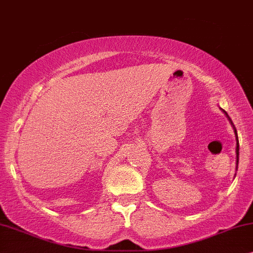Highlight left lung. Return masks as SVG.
Returning <instances> with one entry per match:
<instances>
[{
  "label": "left lung",
  "mask_w": 253,
  "mask_h": 253,
  "mask_svg": "<svg viewBox=\"0 0 253 253\" xmlns=\"http://www.w3.org/2000/svg\"><path fill=\"white\" fill-rule=\"evenodd\" d=\"M223 112L225 113V116H227L228 118H229V116L227 114V112H225V111H223ZM229 120H230V123H231V125H232V121H231V119L230 118H229ZM235 134H236V140H237V147H236V154H237V164H238V156H240V143H238V136H237V130H236V128H235Z\"/></svg>",
  "instance_id": "left-lung-1"
}]
</instances>
